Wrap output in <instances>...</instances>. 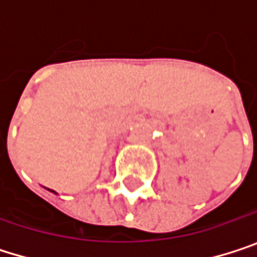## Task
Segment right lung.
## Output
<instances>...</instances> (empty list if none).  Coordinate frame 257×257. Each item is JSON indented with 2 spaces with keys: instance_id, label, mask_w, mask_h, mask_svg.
<instances>
[{
  "instance_id": "1",
  "label": "right lung",
  "mask_w": 257,
  "mask_h": 257,
  "mask_svg": "<svg viewBox=\"0 0 257 257\" xmlns=\"http://www.w3.org/2000/svg\"><path fill=\"white\" fill-rule=\"evenodd\" d=\"M47 190H50V192H53V193H56V192H55V190H52V189H47Z\"/></svg>"
}]
</instances>
